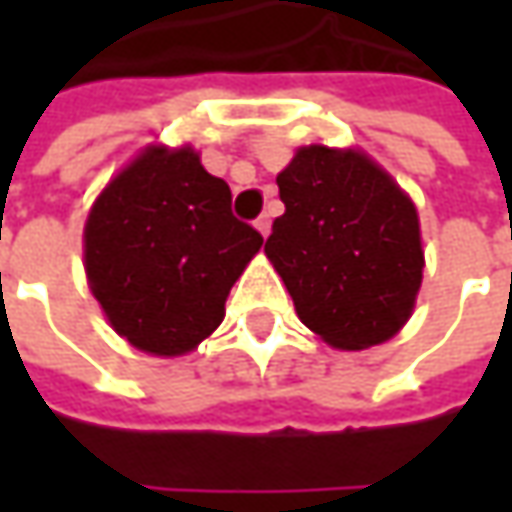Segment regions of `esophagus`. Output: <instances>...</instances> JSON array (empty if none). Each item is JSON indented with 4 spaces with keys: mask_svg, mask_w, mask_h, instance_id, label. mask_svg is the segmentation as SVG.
<instances>
[{
    "mask_svg": "<svg viewBox=\"0 0 512 512\" xmlns=\"http://www.w3.org/2000/svg\"><path fill=\"white\" fill-rule=\"evenodd\" d=\"M253 225H256V230H259L262 236H267V233H270V216H267V213H262V216H259Z\"/></svg>",
    "mask_w": 512,
    "mask_h": 512,
    "instance_id": "esophagus-1",
    "label": "esophagus"
}]
</instances>
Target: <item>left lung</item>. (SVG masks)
<instances>
[{
    "instance_id": "1",
    "label": "left lung",
    "mask_w": 512,
    "mask_h": 512,
    "mask_svg": "<svg viewBox=\"0 0 512 512\" xmlns=\"http://www.w3.org/2000/svg\"><path fill=\"white\" fill-rule=\"evenodd\" d=\"M285 213L265 253L299 319L327 344L362 350L410 319L422 285L419 216L359 150L302 148L279 176Z\"/></svg>"
}]
</instances>
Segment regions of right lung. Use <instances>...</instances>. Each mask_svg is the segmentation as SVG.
Listing matches in <instances>:
<instances>
[{
  "label": "right lung",
  "instance_id": "obj_1",
  "mask_svg": "<svg viewBox=\"0 0 512 512\" xmlns=\"http://www.w3.org/2000/svg\"><path fill=\"white\" fill-rule=\"evenodd\" d=\"M262 233L230 210V187L190 148H150L110 182L85 225V270L110 325L156 356L193 350Z\"/></svg>",
  "mask_w": 512,
  "mask_h": 512
}]
</instances>
